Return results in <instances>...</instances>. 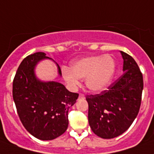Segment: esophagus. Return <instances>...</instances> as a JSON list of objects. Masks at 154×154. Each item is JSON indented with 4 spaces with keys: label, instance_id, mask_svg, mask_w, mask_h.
<instances>
[{
    "label": "esophagus",
    "instance_id": "obj_1",
    "mask_svg": "<svg viewBox=\"0 0 154 154\" xmlns=\"http://www.w3.org/2000/svg\"><path fill=\"white\" fill-rule=\"evenodd\" d=\"M84 95H83V93H80L79 94V99H84Z\"/></svg>",
    "mask_w": 154,
    "mask_h": 154
}]
</instances>
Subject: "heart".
<instances>
[{
	"label": "heart",
	"instance_id": "1",
	"mask_svg": "<svg viewBox=\"0 0 154 154\" xmlns=\"http://www.w3.org/2000/svg\"><path fill=\"white\" fill-rule=\"evenodd\" d=\"M62 73L71 88L79 85V79H85L86 87L91 91L105 89L116 73V62L109 55L91 56L74 62L71 69L63 67Z\"/></svg>",
	"mask_w": 154,
	"mask_h": 154
}]
</instances>
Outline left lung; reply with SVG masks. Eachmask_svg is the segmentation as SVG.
Instances as JSON below:
<instances>
[{"label": "left lung", "instance_id": "left-lung-1", "mask_svg": "<svg viewBox=\"0 0 154 154\" xmlns=\"http://www.w3.org/2000/svg\"><path fill=\"white\" fill-rule=\"evenodd\" d=\"M125 73L107 90L87 95L88 122L91 130L103 139L116 137L124 133L137 117L143 91V75L132 56L120 51Z\"/></svg>", "mask_w": 154, "mask_h": 154}]
</instances>
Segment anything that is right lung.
I'll use <instances>...</instances> for the list:
<instances>
[{"label":"right lung","mask_w":154,"mask_h":154,"mask_svg":"<svg viewBox=\"0 0 154 154\" xmlns=\"http://www.w3.org/2000/svg\"><path fill=\"white\" fill-rule=\"evenodd\" d=\"M46 58L43 52H37L24 58L13 81V98L26 130L38 139L50 140L66 132L69 108L79 94L69 91L62 83L37 79L34 66Z\"/></svg>","instance_id":"add662e5"}]
</instances>
